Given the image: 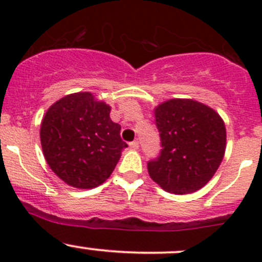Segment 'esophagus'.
<instances>
[{
    "mask_svg": "<svg viewBox=\"0 0 262 262\" xmlns=\"http://www.w3.org/2000/svg\"><path fill=\"white\" fill-rule=\"evenodd\" d=\"M129 146H130V148H133V149H138L139 148V142L138 141H133L129 143Z\"/></svg>",
    "mask_w": 262,
    "mask_h": 262,
    "instance_id": "1",
    "label": "esophagus"
}]
</instances>
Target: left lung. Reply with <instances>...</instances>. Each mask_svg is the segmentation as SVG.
<instances>
[{"label": "left lung", "mask_w": 262, "mask_h": 262, "mask_svg": "<svg viewBox=\"0 0 262 262\" xmlns=\"http://www.w3.org/2000/svg\"><path fill=\"white\" fill-rule=\"evenodd\" d=\"M161 149L148 161V173L163 190L190 194L202 189L218 170L226 150L222 118L202 102L172 99L155 110Z\"/></svg>", "instance_id": "1"}]
</instances>
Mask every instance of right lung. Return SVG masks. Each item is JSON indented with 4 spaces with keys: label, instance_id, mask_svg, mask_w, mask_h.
<instances>
[{
    "label": "right lung",
    "instance_id": "1",
    "mask_svg": "<svg viewBox=\"0 0 262 262\" xmlns=\"http://www.w3.org/2000/svg\"><path fill=\"white\" fill-rule=\"evenodd\" d=\"M40 141L53 172L78 189L101 185L128 147L120 138V125L110 119L109 105L90 92L54 102L41 121Z\"/></svg>",
    "mask_w": 262,
    "mask_h": 262
}]
</instances>
